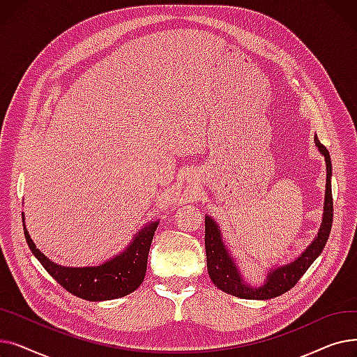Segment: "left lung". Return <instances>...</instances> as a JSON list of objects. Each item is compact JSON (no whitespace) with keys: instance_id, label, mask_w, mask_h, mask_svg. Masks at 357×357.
I'll list each match as a JSON object with an SVG mask.
<instances>
[{"instance_id":"1","label":"left lung","mask_w":357,"mask_h":357,"mask_svg":"<svg viewBox=\"0 0 357 357\" xmlns=\"http://www.w3.org/2000/svg\"><path fill=\"white\" fill-rule=\"evenodd\" d=\"M315 147L320 150L321 156L326 159V197H324V213L320 230H318L314 240L308 248L299 255L295 260L285 265L271 266L266 272V278L259 285H250L243 278L238 265L234 261V257L230 249L222 240V233L218 222L211 217L205 215V253H207V269L214 285L234 295L237 298L245 299H271L279 296L289 291L301 278L307 269L312 265V261L323 252L327 238L331 231L333 224V195H331V159L328 150L320 143V140L314 137Z\"/></svg>"}]
</instances>
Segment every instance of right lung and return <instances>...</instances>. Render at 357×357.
<instances>
[{
	"label": "right lung",
	"mask_w": 357,
	"mask_h": 357,
	"mask_svg": "<svg viewBox=\"0 0 357 357\" xmlns=\"http://www.w3.org/2000/svg\"><path fill=\"white\" fill-rule=\"evenodd\" d=\"M27 245L49 275L68 292L86 301H109L136 291L144 279L150 245L159 226V220L149 221L133 236L127 248L97 266H63L54 264L36 248L23 213Z\"/></svg>",
	"instance_id": "right-lung-1"
}]
</instances>
